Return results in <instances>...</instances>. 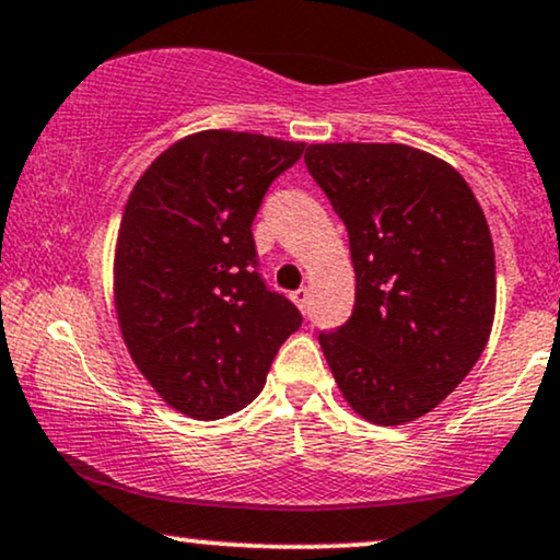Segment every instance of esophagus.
Masks as SVG:
<instances>
[{"label":"esophagus","instance_id":"34e87169","mask_svg":"<svg viewBox=\"0 0 560 560\" xmlns=\"http://www.w3.org/2000/svg\"><path fill=\"white\" fill-rule=\"evenodd\" d=\"M290 298H293V303H295V306H298V308H301V311H303V314H306V308H308V298H311V293H308V288H298V290H295V293H293V295H290Z\"/></svg>","mask_w":560,"mask_h":560}]
</instances>
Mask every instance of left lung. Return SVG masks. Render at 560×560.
<instances>
[{
    "label": "left lung",
    "mask_w": 560,
    "mask_h": 560,
    "mask_svg": "<svg viewBox=\"0 0 560 560\" xmlns=\"http://www.w3.org/2000/svg\"><path fill=\"white\" fill-rule=\"evenodd\" d=\"M311 177L350 234L354 311L318 334L345 401L396 427L470 373L497 311L491 231L445 159L406 143H311Z\"/></svg>",
    "instance_id": "8db88e82"
}]
</instances>
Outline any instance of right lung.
<instances>
[{"label": "right lung", "mask_w": 560, "mask_h": 560, "mask_svg": "<svg viewBox=\"0 0 560 560\" xmlns=\"http://www.w3.org/2000/svg\"><path fill=\"white\" fill-rule=\"evenodd\" d=\"M303 149L200 130L162 151L128 195L113 259L122 342L164 404L200 422L244 409L303 322L254 270L252 238L267 187Z\"/></svg>", "instance_id": "obj_1"}]
</instances>
